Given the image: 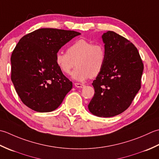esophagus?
Returning <instances> with one entry per match:
<instances>
[{"mask_svg":"<svg viewBox=\"0 0 159 159\" xmlns=\"http://www.w3.org/2000/svg\"><path fill=\"white\" fill-rule=\"evenodd\" d=\"M75 86L77 87V88H84V84H80V83H75Z\"/></svg>","mask_w":159,"mask_h":159,"instance_id":"1","label":"esophagus"}]
</instances>
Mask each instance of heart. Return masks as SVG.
<instances>
[{
    "label": "heart",
    "instance_id": "heart-1",
    "mask_svg": "<svg viewBox=\"0 0 159 159\" xmlns=\"http://www.w3.org/2000/svg\"><path fill=\"white\" fill-rule=\"evenodd\" d=\"M106 56L104 45L80 39L67 48L66 53H57L55 60L64 74H69L76 62L77 68L72 77L79 82H85L89 77L99 75L105 65Z\"/></svg>",
    "mask_w": 159,
    "mask_h": 159
}]
</instances>
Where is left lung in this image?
<instances>
[{
	"instance_id": "1",
	"label": "left lung",
	"mask_w": 159,
	"mask_h": 159,
	"mask_svg": "<svg viewBox=\"0 0 159 159\" xmlns=\"http://www.w3.org/2000/svg\"><path fill=\"white\" fill-rule=\"evenodd\" d=\"M102 40L106 60L92 84L95 94L88 107L94 115L111 117L128 108L140 90L143 63L137 47L124 37L108 31Z\"/></svg>"
}]
</instances>
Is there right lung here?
<instances>
[{
	"mask_svg": "<svg viewBox=\"0 0 159 159\" xmlns=\"http://www.w3.org/2000/svg\"><path fill=\"white\" fill-rule=\"evenodd\" d=\"M80 33L52 28L24 35L11 56V80L21 101L39 112L57 108L73 87L55 60L61 47Z\"/></svg>",
	"mask_w": 159,
	"mask_h": 159,
	"instance_id": "1",
	"label": "right lung"
}]
</instances>
